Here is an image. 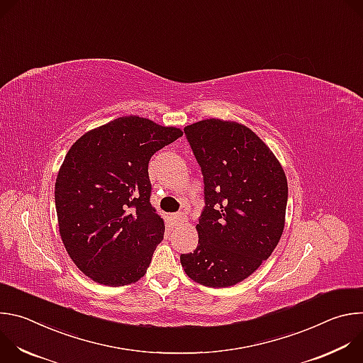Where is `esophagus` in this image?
Listing matches in <instances>:
<instances>
[{
	"mask_svg": "<svg viewBox=\"0 0 363 363\" xmlns=\"http://www.w3.org/2000/svg\"><path fill=\"white\" fill-rule=\"evenodd\" d=\"M172 221H174L175 225H181V224L185 221V214H184V213L172 214Z\"/></svg>",
	"mask_w": 363,
	"mask_h": 363,
	"instance_id": "obj_1",
	"label": "esophagus"
}]
</instances>
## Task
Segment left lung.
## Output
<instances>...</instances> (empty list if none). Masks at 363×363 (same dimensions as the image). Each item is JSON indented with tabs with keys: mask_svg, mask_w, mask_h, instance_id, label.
I'll list each match as a JSON object with an SVG mask.
<instances>
[{
	"mask_svg": "<svg viewBox=\"0 0 363 363\" xmlns=\"http://www.w3.org/2000/svg\"><path fill=\"white\" fill-rule=\"evenodd\" d=\"M201 167L205 206L198 245L181 254L194 281L228 287L272 255L284 228L287 179L269 146L247 126L206 119L184 129Z\"/></svg>",
	"mask_w": 363,
	"mask_h": 363,
	"instance_id": "obj_1",
	"label": "left lung"
}]
</instances>
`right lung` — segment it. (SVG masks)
<instances>
[{
  "instance_id": "right-lung-1",
  "label": "right lung",
  "mask_w": 363,
  "mask_h": 363,
  "mask_svg": "<svg viewBox=\"0 0 363 363\" xmlns=\"http://www.w3.org/2000/svg\"><path fill=\"white\" fill-rule=\"evenodd\" d=\"M181 136L177 128L123 116L84 133L67 152L55 189L59 228L91 280L118 287L145 276L165 233L150 205L147 165Z\"/></svg>"
}]
</instances>
